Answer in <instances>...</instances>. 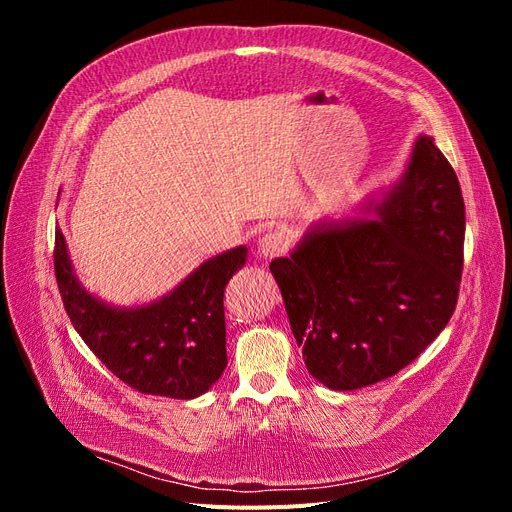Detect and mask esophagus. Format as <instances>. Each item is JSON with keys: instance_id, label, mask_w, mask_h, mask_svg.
<instances>
[{"instance_id": "34e87169", "label": "esophagus", "mask_w": 512, "mask_h": 512, "mask_svg": "<svg viewBox=\"0 0 512 512\" xmlns=\"http://www.w3.org/2000/svg\"><path fill=\"white\" fill-rule=\"evenodd\" d=\"M290 247H292L290 232L284 228H275L258 241V254L262 258H275V256L286 254Z\"/></svg>"}]
</instances>
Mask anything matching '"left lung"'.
I'll list each match as a JSON object with an SVG mask.
<instances>
[{
	"instance_id": "1",
	"label": "left lung",
	"mask_w": 512,
	"mask_h": 512,
	"mask_svg": "<svg viewBox=\"0 0 512 512\" xmlns=\"http://www.w3.org/2000/svg\"><path fill=\"white\" fill-rule=\"evenodd\" d=\"M378 215L318 226L269 265L307 371L333 391L395 376L457 305L466 205L431 136H418Z\"/></svg>"
}]
</instances>
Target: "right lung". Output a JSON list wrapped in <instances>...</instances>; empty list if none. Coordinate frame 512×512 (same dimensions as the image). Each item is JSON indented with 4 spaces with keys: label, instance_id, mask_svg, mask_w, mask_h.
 Instances as JSON below:
<instances>
[{
    "label": "right lung",
    "instance_id": "obj_1",
    "mask_svg": "<svg viewBox=\"0 0 512 512\" xmlns=\"http://www.w3.org/2000/svg\"><path fill=\"white\" fill-rule=\"evenodd\" d=\"M245 256L247 247H232L203 262L160 301L115 309L76 280L59 228L53 250L61 301L89 350L134 391L173 399L203 395L222 376L228 363L224 290Z\"/></svg>",
    "mask_w": 512,
    "mask_h": 512
}]
</instances>
